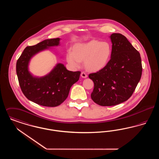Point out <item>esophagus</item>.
<instances>
[{
	"label": "esophagus",
	"mask_w": 159,
	"mask_h": 159,
	"mask_svg": "<svg viewBox=\"0 0 159 159\" xmlns=\"http://www.w3.org/2000/svg\"><path fill=\"white\" fill-rule=\"evenodd\" d=\"M80 76H81V77H82V78H86L87 77H88V76H87V75L85 73H84V72H82V73H81V75H80Z\"/></svg>",
	"instance_id": "34e87169"
}]
</instances>
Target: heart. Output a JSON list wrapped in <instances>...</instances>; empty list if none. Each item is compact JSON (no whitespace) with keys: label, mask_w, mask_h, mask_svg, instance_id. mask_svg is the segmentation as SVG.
<instances>
[{"label":"heart","mask_w":159,"mask_h":159,"mask_svg":"<svg viewBox=\"0 0 159 159\" xmlns=\"http://www.w3.org/2000/svg\"><path fill=\"white\" fill-rule=\"evenodd\" d=\"M112 47L107 41L100 42L92 39L77 43L73 48V52L68 51L66 60L72 68H79L84 61L85 68L91 72H97L106 67L110 60Z\"/></svg>","instance_id":"b5f03b06"}]
</instances>
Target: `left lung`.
Segmentation results:
<instances>
[{"instance_id": "left-lung-1", "label": "left lung", "mask_w": 159, "mask_h": 159, "mask_svg": "<svg viewBox=\"0 0 159 159\" xmlns=\"http://www.w3.org/2000/svg\"><path fill=\"white\" fill-rule=\"evenodd\" d=\"M111 59L105 68L89 75L94 83L91 98L101 106H113L127 101L142 75L140 54L125 36L113 33Z\"/></svg>"}]
</instances>
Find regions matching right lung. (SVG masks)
<instances>
[{
    "instance_id": "obj_1",
    "label": "right lung",
    "mask_w": 159,
    "mask_h": 159,
    "mask_svg": "<svg viewBox=\"0 0 159 159\" xmlns=\"http://www.w3.org/2000/svg\"><path fill=\"white\" fill-rule=\"evenodd\" d=\"M61 39H45L37 45L26 47L16 62V71L24 95L40 106H60L68 97L70 89L80 77V71H69L62 63H57L46 75L38 77L29 71L31 59L37 53L60 45Z\"/></svg>"
}]
</instances>
